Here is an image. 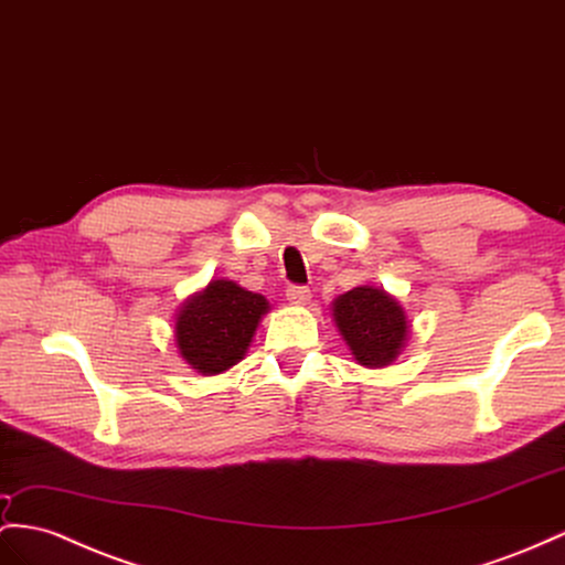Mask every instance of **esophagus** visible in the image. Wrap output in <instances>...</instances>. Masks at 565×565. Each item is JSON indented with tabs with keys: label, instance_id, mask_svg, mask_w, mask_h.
Wrapping results in <instances>:
<instances>
[{
	"label": "esophagus",
	"instance_id": "34e87169",
	"mask_svg": "<svg viewBox=\"0 0 565 565\" xmlns=\"http://www.w3.org/2000/svg\"><path fill=\"white\" fill-rule=\"evenodd\" d=\"M286 300L291 302V306H308L310 288L308 286H288L286 288Z\"/></svg>",
	"mask_w": 565,
	"mask_h": 565
}]
</instances>
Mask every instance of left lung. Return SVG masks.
<instances>
[{"label":"left lung","instance_id":"left-lung-1","mask_svg":"<svg viewBox=\"0 0 565 565\" xmlns=\"http://www.w3.org/2000/svg\"><path fill=\"white\" fill-rule=\"evenodd\" d=\"M331 317L365 367L392 365L408 341V317L394 296L382 288L358 286L331 302Z\"/></svg>","mask_w":565,"mask_h":565}]
</instances>
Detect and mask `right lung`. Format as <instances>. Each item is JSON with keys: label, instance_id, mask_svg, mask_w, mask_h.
<instances>
[{"label": "right lung", "instance_id": "right-lung-1", "mask_svg": "<svg viewBox=\"0 0 565 565\" xmlns=\"http://www.w3.org/2000/svg\"><path fill=\"white\" fill-rule=\"evenodd\" d=\"M267 310L265 296L245 291L228 279H216L183 302L173 341L185 363L210 377L243 360Z\"/></svg>", "mask_w": 565, "mask_h": 565}]
</instances>
